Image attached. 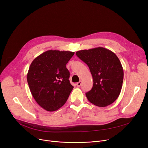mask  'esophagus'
Listing matches in <instances>:
<instances>
[{
    "mask_svg": "<svg viewBox=\"0 0 148 148\" xmlns=\"http://www.w3.org/2000/svg\"><path fill=\"white\" fill-rule=\"evenodd\" d=\"M81 85H82V82L81 81H79L78 83H77V84H76V85L77 87H80Z\"/></svg>",
    "mask_w": 148,
    "mask_h": 148,
    "instance_id": "obj_1",
    "label": "esophagus"
}]
</instances>
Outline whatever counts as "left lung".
I'll return each mask as SVG.
<instances>
[{
	"instance_id": "left-lung-1",
	"label": "left lung",
	"mask_w": 148,
	"mask_h": 148,
	"mask_svg": "<svg viewBox=\"0 0 148 148\" xmlns=\"http://www.w3.org/2000/svg\"><path fill=\"white\" fill-rule=\"evenodd\" d=\"M76 56L88 66L93 86L86 93L91 103L105 107L116 100L121 92L123 69L117 56L103 47L77 51Z\"/></svg>"
}]
</instances>
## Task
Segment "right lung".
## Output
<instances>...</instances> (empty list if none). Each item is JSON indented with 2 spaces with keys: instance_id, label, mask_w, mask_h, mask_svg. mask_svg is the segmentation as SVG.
Masks as SVG:
<instances>
[{
  "instance_id": "obj_1",
  "label": "right lung",
  "mask_w": 148,
  "mask_h": 148,
  "mask_svg": "<svg viewBox=\"0 0 148 148\" xmlns=\"http://www.w3.org/2000/svg\"><path fill=\"white\" fill-rule=\"evenodd\" d=\"M74 54L71 51L49 50L32 62L27 82L32 95L44 110L55 111L68 100L73 86L69 80L66 63Z\"/></svg>"
}]
</instances>
